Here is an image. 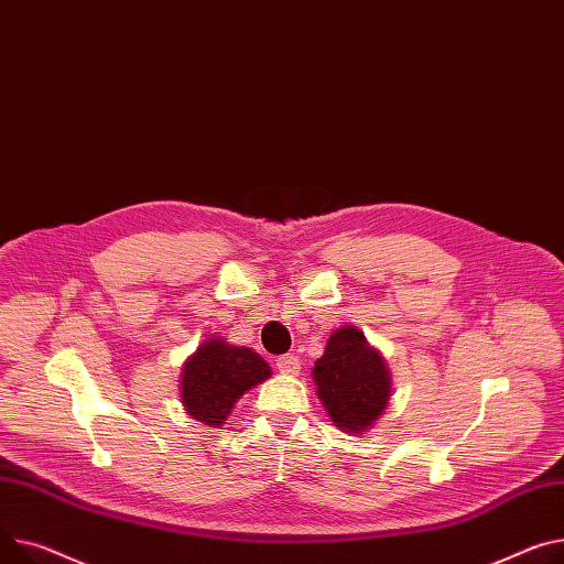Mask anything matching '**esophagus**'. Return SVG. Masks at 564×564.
Listing matches in <instances>:
<instances>
[{
    "label": "esophagus",
    "instance_id": "1",
    "mask_svg": "<svg viewBox=\"0 0 564 564\" xmlns=\"http://www.w3.org/2000/svg\"><path fill=\"white\" fill-rule=\"evenodd\" d=\"M276 367H279V371L292 373L294 377V373H299V369H302V362H299V358L294 354H283L276 358Z\"/></svg>",
    "mask_w": 564,
    "mask_h": 564
}]
</instances>
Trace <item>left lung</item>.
<instances>
[{
    "mask_svg": "<svg viewBox=\"0 0 564 564\" xmlns=\"http://www.w3.org/2000/svg\"><path fill=\"white\" fill-rule=\"evenodd\" d=\"M313 379L330 420L347 433L369 429L390 399V373L383 358L351 326L337 328L328 337Z\"/></svg>",
    "mask_w": 564,
    "mask_h": 564,
    "instance_id": "obj_1",
    "label": "left lung"
}]
</instances>
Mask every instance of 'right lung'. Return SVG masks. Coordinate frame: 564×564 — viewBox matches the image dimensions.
<instances>
[{
    "label": "right lung",
    "mask_w": 564,
    "mask_h": 564,
    "mask_svg": "<svg viewBox=\"0 0 564 564\" xmlns=\"http://www.w3.org/2000/svg\"><path fill=\"white\" fill-rule=\"evenodd\" d=\"M270 373V365L251 349L208 340L185 362L181 399L195 420L221 426L234 403Z\"/></svg>",
    "instance_id": "add662e5"
}]
</instances>
